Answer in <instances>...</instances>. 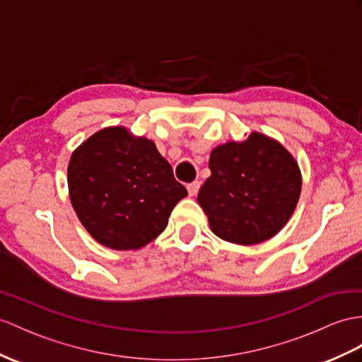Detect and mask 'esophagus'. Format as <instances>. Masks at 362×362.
<instances>
[{"instance_id":"obj_1","label":"esophagus","mask_w":362,"mask_h":362,"mask_svg":"<svg viewBox=\"0 0 362 362\" xmlns=\"http://www.w3.org/2000/svg\"><path fill=\"white\" fill-rule=\"evenodd\" d=\"M199 187H201V182H199V181H193V182L187 184L189 195H190V197H195L197 193H198V190H199Z\"/></svg>"}]
</instances>
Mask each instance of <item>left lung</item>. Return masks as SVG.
I'll return each instance as SVG.
<instances>
[{
	"label": "left lung",
	"mask_w": 362,
	"mask_h": 362,
	"mask_svg": "<svg viewBox=\"0 0 362 362\" xmlns=\"http://www.w3.org/2000/svg\"><path fill=\"white\" fill-rule=\"evenodd\" d=\"M209 167L198 202L216 236L250 245L287 224L301 195V172L283 144L253 132L243 143L215 147Z\"/></svg>",
	"instance_id": "left-lung-1"
}]
</instances>
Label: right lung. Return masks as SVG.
Segmentation results:
<instances>
[{
  "label": "right lung",
  "instance_id": "obj_1",
  "mask_svg": "<svg viewBox=\"0 0 362 362\" xmlns=\"http://www.w3.org/2000/svg\"><path fill=\"white\" fill-rule=\"evenodd\" d=\"M67 184L86 230L115 250H135L153 241L187 195L153 141L121 126L96 132L76 148Z\"/></svg>",
  "mask_w": 362,
  "mask_h": 362
}]
</instances>
